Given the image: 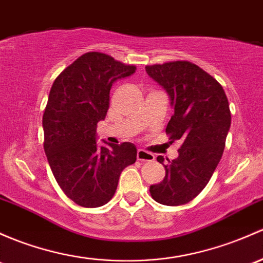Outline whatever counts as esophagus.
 Here are the masks:
<instances>
[{
	"mask_svg": "<svg viewBox=\"0 0 263 263\" xmlns=\"http://www.w3.org/2000/svg\"><path fill=\"white\" fill-rule=\"evenodd\" d=\"M137 160L142 162H151L155 160V156L151 153H148V151L140 148V150L137 151Z\"/></svg>",
	"mask_w": 263,
	"mask_h": 263,
	"instance_id": "1",
	"label": "esophagus"
}]
</instances>
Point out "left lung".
Masks as SVG:
<instances>
[{
	"label": "left lung",
	"mask_w": 263,
	"mask_h": 263,
	"mask_svg": "<svg viewBox=\"0 0 263 263\" xmlns=\"http://www.w3.org/2000/svg\"><path fill=\"white\" fill-rule=\"evenodd\" d=\"M146 71L167 92L174 107L166 135L180 141L179 156H159L165 178L151 185L154 200L164 205H181L193 200L211 180L222 159L231 110L224 89L214 78L186 60L146 65Z\"/></svg>",
	"instance_id": "obj_1"
}]
</instances>
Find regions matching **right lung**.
Returning a JSON list of instances; mask_svg holds the SVG:
<instances>
[{"label":"right lung","mask_w":263,"mask_h":263,"mask_svg":"<svg viewBox=\"0 0 263 263\" xmlns=\"http://www.w3.org/2000/svg\"><path fill=\"white\" fill-rule=\"evenodd\" d=\"M135 70V65L90 51L52 83L43 116L44 150L55 180L78 205L97 208L108 203L122 170L136 161L134 143L99 147L96 142L97 123L106 118L113 82Z\"/></svg>","instance_id":"1"}]
</instances>
